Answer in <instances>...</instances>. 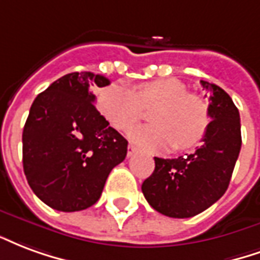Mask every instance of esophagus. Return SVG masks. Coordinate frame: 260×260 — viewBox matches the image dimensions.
<instances>
[{
    "label": "esophagus",
    "mask_w": 260,
    "mask_h": 260,
    "mask_svg": "<svg viewBox=\"0 0 260 260\" xmlns=\"http://www.w3.org/2000/svg\"><path fill=\"white\" fill-rule=\"evenodd\" d=\"M137 152V148L133 145V144H128V148H127V156H133L134 153Z\"/></svg>",
    "instance_id": "obj_1"
}]
</instances>
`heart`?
<instances>
[{
	"mask_svg": "<svg viewBox=\"0 0 260 260\" xmlns=\"http://www.w3.org/2000/svg\"><path fill=\"white\" fill-rule=\"evenodd\" d=\"M98 111L112 127L127 132L144 116V109H153V124L130 132L134 143L149 151L172 147L190 149L204 140L210 124L209 105L191 94L184 83L173 77L147 81L134 92L128 87L113 84L98 96Z\"/></svg>",
	"mask_w": 260,
	"mask_h": 260,
	"instance_id": "1",
	"label": "heart"
}]
</instances>
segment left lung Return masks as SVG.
<instances>
[{"label":"left lung","mask_w":260,"mask_h":260,"mask_svg":"<svg viewBox=\"0 0 260 260\" xmlns=\"http://www.w3.org/2000/svg\"><path fill=\"white\" fill-rule=\"evenodd\" d=\"M210 91V124L194 153L155 158V170L141 190L153 209L169 217H192L219 201L230 184L241 149L240 113L226 91L201 80Z\"/></svg>","instance_id":"8db88e82"}]
</instances>
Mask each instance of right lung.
Listing matches in <instances>:
<instances>
[{
	"label": "right lung",
	"instance_id": "1",
	"mask_svg": "<svg viewBox=\"0 0 260 260\" xmlns=\"http://www.w3.org/2000/svg\"><path fill=\"white\" fill-rule=\"evenodd\" d=\"M105 76L75 72L34 100L23 128V170L30 188L60 212H77L100 200L111 170L124 160L127 140L96 111L90 86Z\"/></svg>",
	"mask_w": 260,
	"mask_h": 260
}]
</instances>
